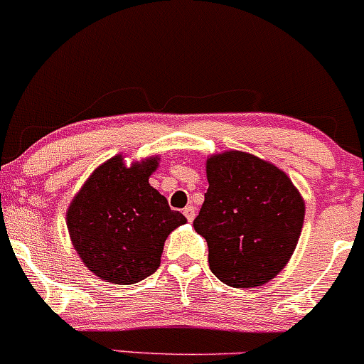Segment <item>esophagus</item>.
Masks as SVG:
<instances>
[{
	"label": "esophagus",
	"mask_w": 364,
	"mask_h": 364,
	"mask_svg": "<svg viewBox=\"0 0 364 364\" xmlns=\"http://www.w3.org/2000/svg\"><path fill=\"white\" fill-rule=\"evenodd\" d=\"M183 215H186V218L189 222H193L194 220V217H196V210H194V206H186V208H183Z\"/></svg>",
	"instance_id": "obj_1"
}]
</instances>
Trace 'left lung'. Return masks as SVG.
Masks as SVG:
<instances>
[{"instance_id": "left-lung-1", "label": "left lung", "mask_w": 364, "mask_h": 364, "mask_svg": "<svg viewBox=\"0 0 364 364\" xmlns=\"http://www.w3.org/2000/svg\"><path fill=\"white\" fill-rule=\"evenodd\" d=\"M206 178L194 229L208 243L210 269L234 288L269 283L299 243L302 196L283 170L241 151L210 156Z\"/></svg>"}]
</instances>
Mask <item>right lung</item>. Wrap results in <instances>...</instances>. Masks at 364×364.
Instances as JSON below:
<instances>
[{
    "instance_id": "obj_1",
    "label": "right lung",
    "mask_w": 364,
    "mask_h": 364,
    "mask_svg": "<svg viewBox=\"0 0 364 364\" xmlns=\"http://www.w3.org/2000/svg\"><path fill=\"white\" fill-rule=\"evenodd\" d=\"M158 165L159 156L130 166L114 156L90 175L69 205L65 222L76 253L107 283L134 284L151 276L168 234L187 222L149 183Z\"/></svg>"
}]
</instances>
